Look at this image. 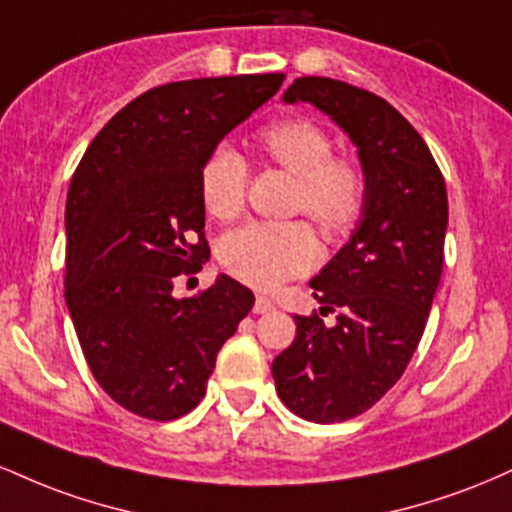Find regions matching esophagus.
Instances as JSON below:
<instances>
[{
    "label": "esophagus",
    "mask_w": 512,
    "mask_h": 512,
    "mask_svg": "<svg viewBox=\"0 0 512 512\" xmlns=\"http://www.w3.org/2000/svg\"><path fill=\"white\" fill-rule=\"evenodd\" d=\"M276 305L269 296H257L255 301V313H269V310H274Z\"/></svg>",
    "instance_id": "esophagus-1"
}]
</instances>
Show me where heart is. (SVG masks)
<instances>
[{
  "mask_svg": "<svg viewBox=\"0 0 512 512\" xmlns=\"http://www.w3.org/2000/svg\"><path fill=\"white\" fill-rule=\"evenodd\" d=\"M269 161L296 175L293 209L305 211L332 236L351 231L366 207L368 182L361 163L334 156L330 134L305 117H284L255 134ZM248 163L231 146H216L199 170V195L214 219H236L245 204ZM320 248L305 221H252L223 238L221 264L255 289H274L308 272Z\"/></svg>",
  "mask_w": 512,
  "mask_h": 512,
  "instance_id": "1",
  "label": "heart"
}]
</instances>
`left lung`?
I'll return each instance as SVG.
<instances>
[{"label": "left lung", "instance_id": "1", "mask_svg": "<svg viewBox=\"0 0 512 512\" xmlns=\"http://www.w3.org/2000/svg\"><path fill=\"white\" fill-rule=\"evenodd\" d=\"M286 103H313L356 144L368 195L349 243L310 281L320 313L293 315L296 339L272 363L281 402L334 424L373 407L402 378L443 274L448 192L421 134L385 98L301 76ZM334 312L327 328L320 314Z\"/></svg>", "mask_w": 512, "mask_h": 512}]
</instances>
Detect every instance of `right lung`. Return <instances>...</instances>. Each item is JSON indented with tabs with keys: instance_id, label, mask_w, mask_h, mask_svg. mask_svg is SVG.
<instances>
[{
	"instance_id": "right-lung-1",
	"label": "right lung",
	"mask_w": 512,
	"mask_h": 512,
	"mask_svg": "<svg viewBox=\"0 0 512 512\" xmlns=\"http://www.w3.org/2000/svg\"><path fill=\"white\" fill-rule=\"evenodd\" d=\"M284 74L173 81L127 103L88 144L67 195L64 301L98 385L173 421L202 402L216 354L255 296L231 276L190 298L173 284L209 257L199 170Z\"/></svg>"
}]
</instances>
